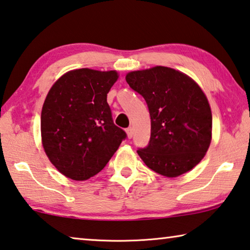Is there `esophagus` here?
Returning <instances> with one entry per match:
<instances>
[{"label": "esophagus", "mask_w": 250, "mask_h": 250, "mask_svg": "<svg viewBox=\"0 0 250 250\" xmlns=\"http://www.w3.org/2000/svg\"><path fill=\"white\" fill-rule=\"evenodd\" d=\"M125 132H126V136H128L129 139H131L132 136H133V128H131V126H129V128L125 130Z\"/></svg>", "instance_id": "obj_1"}]
</instances>
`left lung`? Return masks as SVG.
Returning <instances> with one entry per match:
<instances>
[{
	"mask_svg": "<svg viewBox=\"0 0 250 250\" xmlns=\"http://www.w3.org/2000/svg\"><path fill=\"white\" fill-rule=\"evenodd\" d=\"M125 80L149 108L150 141L137 151L146 167L168 178L195 168L207 152L212 134L211 109L198 83L161 65L131 71Z\"/></svg>",
	"mask_w": 250,
	"mask_h": 250,
	"instance_id": "1",
	"label": "left lung"
}]
</instances>
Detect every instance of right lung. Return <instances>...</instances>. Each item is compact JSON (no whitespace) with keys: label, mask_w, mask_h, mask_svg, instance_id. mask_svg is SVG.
I'll list each match as a JSON object with an SVG mask.
<instances>
[{"label":"right lung","mask_w":250,"mask_h":250,"mask_svg":"<svg viewBox=\"0 0 250 250\" xmlns=\"http://www.w3.org/2000/svg\"><path fill=\"white\" fill-rule=\"evenodd\" d=\"M118 78L114 70H71L47 92L41 112L42 146L66 178L83 181L96 176L126 137L113 124L106 102Z\"/></svg>","instance_id":"right-lung-1"}]
</instances>
